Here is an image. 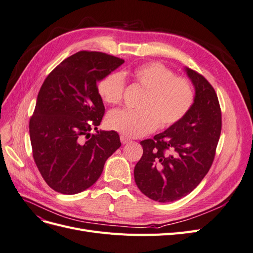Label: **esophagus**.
<instances>
[{
  "instance_id": "1",
  "label": "esophagus",
  "mask_w": 253,
  "mask_h": 253,
  "mask_svg": "<svg viewBox=\"0 0 253 253\" xmlns=\"http://www.w3.org/2000/svg\"><path fill=\"white\" fill-rule=\"evenodd\" d=\"M120 141L122 144H126V143L129 142V138H127V137H126V136H120Z\"/></svg>"
}]
</instances>
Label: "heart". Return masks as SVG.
I'll list each match as a JSON object with an SVG mask.
<instances>
[{
	"label": "heart",
	"instance_id": "1",
	"mask_svg": "<svg viewBox=\"0 0 253 253\" xmlns=\"http://www.w3.org/2000/svg\"><path fill=\"white\" fill-rule=\"evenodd\" d=\"M135 85L144 91L138 111H112L106 125L122 136L140 137L157 128L170 127L179 122L194 103V90L190 80L178 77L163 63L150 62L128 72ZM126 80L120 73L113 72L98 82L99 96L110 105L121 103Z\"/></svg>",
	"mask_w": 253,
	"mask_h": 253
}]
</instances>
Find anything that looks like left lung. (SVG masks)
<instances>
[{
    "instance_id": "1",
    "label": "left lung",
    "mask_w": 253,
    "mask_h": 253,
    "mask_svg": "<svg viewBox=\"0 0 253 253\" xmlns=\"http://www.w3.org/2000/svg\"><path fill=\"white\" fill-rule=\"evenodd\" d=\"M186 71L195 87L192 108L165 132L140 141L143 154L134 169L137 187L158 203L180 200L200 185L212 166L220 136L215 90L203 75Z\"/></svg>"
}]
</instances>
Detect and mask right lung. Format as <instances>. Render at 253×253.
Here are the masks:
<instances>
[{
    "label": "right lung",
    "mask_w": 253,
    "mask_h": 253,
    "mask_svg": "<svg viewBox=\"0 0 253 253\" xmlns=\"http://www.w3.org/2000/svg\"><path fill=\"white\" fill-rule=\"evenodd\" d=\"M125 62L100 51L81 50L49 73L29 120L33 156L45 182L62 194L86 190L120 145L115 131L97 129L104 115L97 82Z\"/></svg>",
    "instance_id": "add662e5"
}]
</instances>
